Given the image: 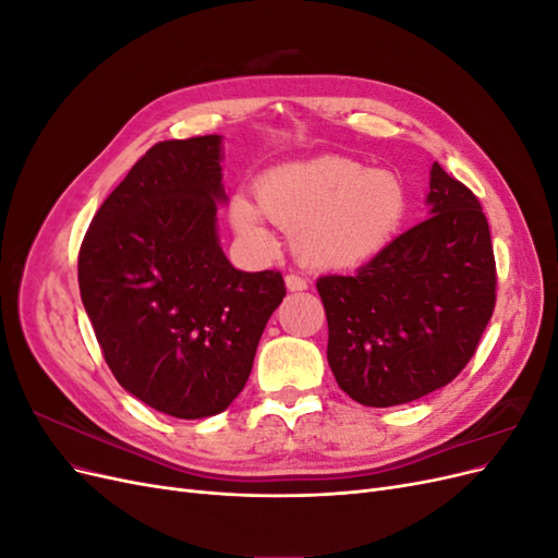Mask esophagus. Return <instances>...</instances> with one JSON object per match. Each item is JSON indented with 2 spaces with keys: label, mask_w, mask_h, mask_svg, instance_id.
I'll return each mask as SVG.
<instances>
[{
  "label": "esophagus",
  "mask_w": 558,
  "mask_h": 558,
  "mask_svg": "<svg viewBox=\"0 0 558 558\" xmlns=\"http://www.w3.org/2000/svg\"><path fill=\"white\" fill-rule=\"evenodd\" d=\"M307 279L300 275H286V289L289 291H305L307 289Z\"/></svg>",
  "instance_id": "1"
}]
</instances>
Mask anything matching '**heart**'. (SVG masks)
I'll list each match as a JSON object with an SVG mask.
<instances>
[{
	"label": "heart",
	"mask_w": 558,
	"mask_h": 558,
	"mask_svg": "<svg viewBox=\"0 0 558 558\" xmlns=\"http://www.w3.org/2000/svg\"><path fill=\"white\" fill-rule=\"evenodd\" d=\"M258 209L232 197L240 232L263 240L260 214L295 230V253L318 269H347L373 258L404 221L408 191L388 170H363L344 156H318L265 172L256 183Z\"/></svg>",
	"instance_id": "heart-1"
}]
</instances>
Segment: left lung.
I'll list each match as a JSON object with an SVG mask.
<instances>
[{"mask_svg":"<svg viewBox=\"0 0 558 558\" xmlns=\"http://www.w3.org/2000/svg\"><path fill=\"white\" fill-rule=\"evenodd\" d=\"M430 214L353 277L316 281L328 318V363L367 408L433 393L475 356L496 307V258L480 199L440 165Z\"/></svg>","mask_w":558,"mask_h":558,"instance_id":"left-lung-1","label":"left lung"}]
</instances>
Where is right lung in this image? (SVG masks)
Listing matches in <instances>:
<instances>
[{"instance_id":"add662e5","label":"right lung","mask_w":558,"mask_h":558,"mask_svg":"<svg viewBox=\"0 0 558 558\" xmlns=\"http://www.w3.org/2000/svg\"><path fill=\"white\" fill-rule=\"evenodd\" d=\"M221 137L150 146L102 202L78 251V289L125 391L177 418L223 412L244 388L277 269L242 272L216 238Z\"/></svg>"}]
</instances>
